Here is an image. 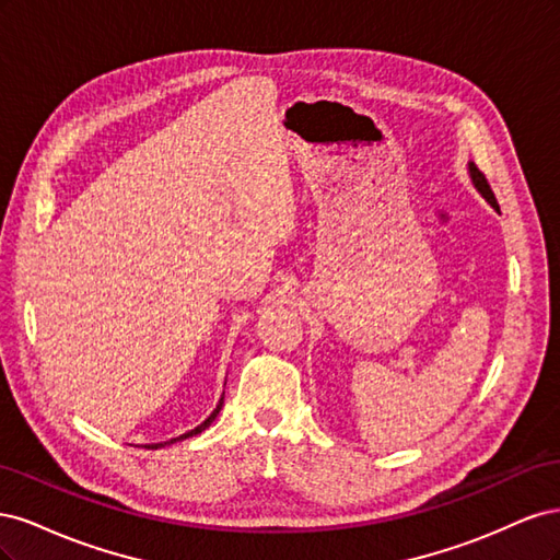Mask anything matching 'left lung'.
<instances>
[{"mask_svg": "<svg viewBox=\"0 0 560 560\" xmlns=\"http://www.w3.org/2000/svg\"><path fill=\"white\" fill-rule=\"evenodd\" d=\"M467 171H469V179H471V184H474V189H477L483 198H486V202L493 210H498L500 212V208H498V200H495V196H493V191H490V186H488V182H486V177L481 175V171L477 165H474L471 161L467 163Z\"/></svg>", "mask_w": 560, "mask_h": 560, "instance_id": "obj_1", "label": "left lung"}]
</instances>
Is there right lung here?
<instances>
[{
  "label": "right lung",
  "mask_w": 560,
  "mask_h": 560,
  "mask_svg": "<svg viewBox=\"0 0 560 560\" xmlns=\"http://www.w3.org/2000/svg\"><path fill=\"white\" fill-rule=\"evenodd\" d=\"M226 385V383H224ZM222 406H224V395H222V399H219V404L214 406V411L200 422L198 428H194V430H189V432H184V434H179V436H173V439H167V442H159V444H144V448H163V446H171V444H177V442H184V439H191V436H196V434H200V432H206L212 422H214V418L219 416V411H222Z\"/></svg>",
  "instance_id": "add662e5"
}]
</instances>
